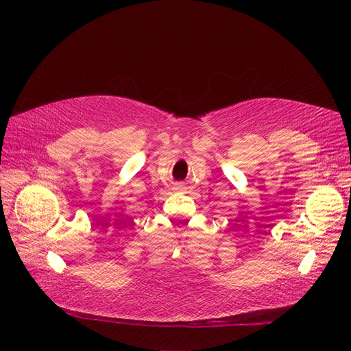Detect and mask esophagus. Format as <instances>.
<instances>
[{
    "label": "esophagus",
    "instance_id": "1",
    "mask_svg": "<svg viewBox=\"0 0 351 351\" xmlns=\"http://www.w3.org/2000/svg\"><path fill=\"white\" fill-rule=\"evenodd\" d=\"M177 189H180V190H186V187H184V186H182V184L177 186Z\"/></svg>",
    "mask_w": 351,
    "mask_h": 351
}]
</instances>
